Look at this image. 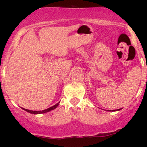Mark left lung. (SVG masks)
Instances as JSON below:
<instances>
[{
	"instance_id": "obj_1",
	"label": "left lung",
	"mask_w": 147,
	"mask_h": 147,
	"mask_svg": "<svg viewBox=\"0 0 147 147\" xmlns=\"http://www.w3.org/2000/svg\"><path fill=\"white\" fill-rule=\"evenodd\" d=\"M121 109H117V110H112V111H119V110H121Z\"/></svg>"
}]
</instances>
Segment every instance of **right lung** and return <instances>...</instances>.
Returning <instances> with one entry per match:
<instances>
[{
  "mask_svg": "<svg viewBox=\"0 0 147 147\" xmlns=\"http://www.w3.org/2000/svg\"><path fill=\"white\" fill-rule=\"evenodd\" d=\"M59 102L57 103V104H55V105L51 106V107L48 108V109H45V110H43V111H32V110H28V109H23V108H22V109H23V110L27 111V112L30 113H32V114H34V115H37V114H41V113H48V112H50V111H51L52 110H54V109H55L57 106H59Z\"/></svg>",
  "mask_w": 147,
  "mask_h": 147,
  "instance_id": "right-lung-1",
  "label": "right lung"
}]
</instances>
